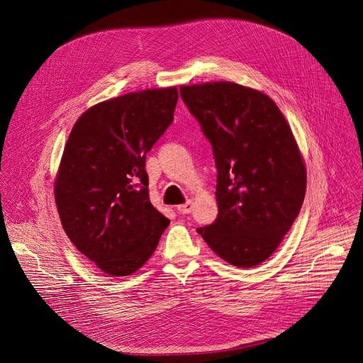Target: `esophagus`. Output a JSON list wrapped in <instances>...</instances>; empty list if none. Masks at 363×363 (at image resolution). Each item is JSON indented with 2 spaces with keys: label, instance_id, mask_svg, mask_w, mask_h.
I'll return each mask as SVG.
<instances>
[{
  "label": "esophagus",
  "instance_id": "34e87169",
  "mask_svg": "<svg viewBox=\"0 0 363 363\" xmlns=\"http://www.w3.org/2000/svg\"><path fill=\"white\" fill-rule=\"evenodd\" d=\"M177 211H178L179 213H182V215L191 213V211H193V201H189V200H188L186 203L177 206Z\"/></svg>",
  "mask_w": 363,
  "mask_h": 363
}]
</instances>
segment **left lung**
I'll return each mask as SVG.
<instances>
[{"label":"left lung","mask_w":363,"mask_h":363,"mask_svg":"<svg viewBox=\"0 0 363 363\" xmlns=\"http://www.w3.org/2000/svg\"><path fill=\"white\" fill-rule=\"evenodd\" d=\"M211 141L219 213L197 233L225 262L253 268L278 249L306 194L291 128L268 95L234 82L181 86Z\"/></svg>","instance_id":"1"}]
</instances>
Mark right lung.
Returning a JSON list of instances; mask_svg holds the SVG:
<instances>
[{"label": "right lung", "mask_w": 363, "mask_h": 363, "mask_svg": "<svg viewBox=\"0 0 363 363\" xmlns=\"http://www.w3.org/2000/svg\"><path fill=\"white\" fill-rule=\"evenodd\" d=\"M178 89L99 103L76 121L54 194L63 230L82 255L126 277L155 253L169 219L148 199L145 155L174 122Z\"/></svg>", "instance_id": "1"}]
</instances>
